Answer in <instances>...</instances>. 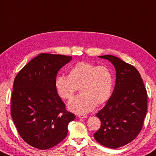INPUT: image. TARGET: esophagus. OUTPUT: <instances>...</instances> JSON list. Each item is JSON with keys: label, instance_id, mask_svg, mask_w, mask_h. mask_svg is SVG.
Instances as JSON below:
<instances>
[{"label": "esophagus", "instance_id": "obj_1", "mask_svg": "<svg viewBox=\"0 0 156 156\" xmlns=\"http://www.w3.org/2000/svg\"><path fill=\"white\" fill-rule=\"evenodd\" d=\"M78 117L79 118H80V119H86V118H87V115L81 114V115H78Z\"/></svg>", "mask_w": 156, "mask_h": 156}]
</instances>
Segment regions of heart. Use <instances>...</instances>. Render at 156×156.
<instances>
[{
    "label": "heart",
    "mask_w": 156,
    "mask_h": 156,
    "mask_svg": "<svg viewBox=\"0 0 156 156\" xmlns=\"http://www.w3.org/2000/svg\"><path fill=\"white\" fill-rule=\"evenodd\" d=\"M55 89L59 97L70 100L78 88L80 94L68 104V108L78 114L92 111L98 105L109 100L113 87L111 71L106 66L80 62L68 72V76H58L55 79Z\"/></svg>",
    "instance_id": "heart-1"
}]
</instances>
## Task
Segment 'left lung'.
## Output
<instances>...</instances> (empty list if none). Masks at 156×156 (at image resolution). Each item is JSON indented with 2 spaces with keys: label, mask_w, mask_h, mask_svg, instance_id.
<instances>
[{
  "label": "left lung",
  "mask_w": 156,
  "mask_h": 156,
  "mask_svg": "<svg viewBox=\"0 0 156 156\" xmlns=\"http://www.w3.org/2000/svg\"><path fill=\"white\" fill-rule=\"evenodd\" d=\"M115 67L116 81L112 95L96 116L101 127L93 134L104 147L117 149L134 139L143 125L147 109V93L134 66L112 55L99 56Z\"/></svg>",
  "instance_id": "8db88e82"
}]
</instances>
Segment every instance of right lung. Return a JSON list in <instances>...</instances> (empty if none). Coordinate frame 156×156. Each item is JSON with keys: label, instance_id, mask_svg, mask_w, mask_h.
Listing matches in <instances>:
<instances>
[{"label": "right lung", "instance_id": "add662e5", "mask_svg": "<svg viewBox=\"0 0 156 156\" xmlns=\"http://www.w3.org/2000/svg\"><path fill=\"white\" fill-rule=\"evenodd\" d=\"M72 56L42 53L32 59L16 76L11 115L20 135L35 148L48 149L67 136L69 122L75 119L56 93L59 69Z\"/></svg>", "mask_w": 156, "mask_h": 156}]
</instances>
